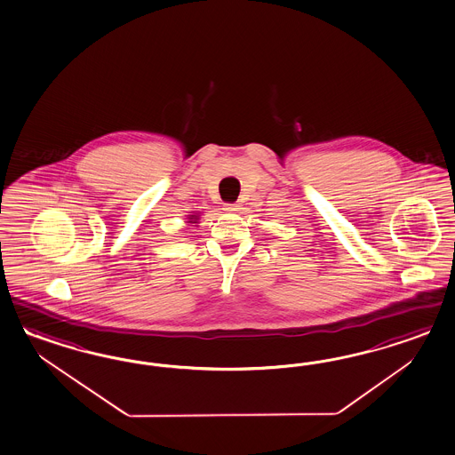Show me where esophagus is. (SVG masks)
Masks as SVG:
<instances>
[{"label":"esophagus","mask_w":455,"mask_h":455,"mask_svg":"<svg viewBox=\"0 0 455 455\" xmlns=\"http://www.w3.org/2000/svg\"><path fill=\"white\" fill-rule=\"evenodd\" d=\"M240 204H225V210L227 212H234V213H236V212H240Z\"/></svg>","instance_id":"esophagus-1"}]
</instances>
